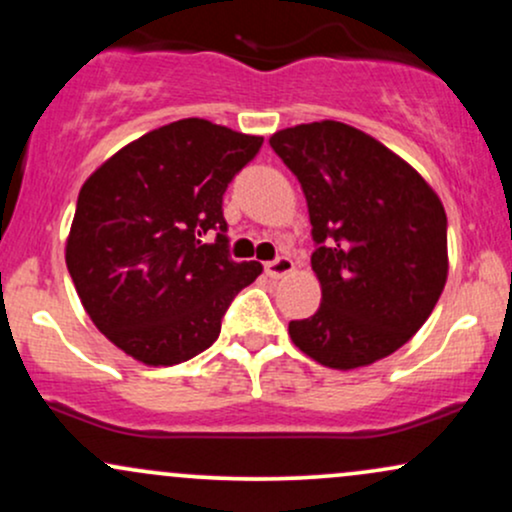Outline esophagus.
<instances>
[{
  "label": "esophagus",
  "mask_w": 512,
  "mask_h": 512,
  "mask_svg": "<svg viewBox=\"0 0 512 512\" xmlns=\"http://www.w3.org/2000/svg\"><path fill=\"white\" fill-rule=\"evenodd\" d=\"M264 272H267V276H272V279H281V276L293 272V260L291 257H276V260L264 264Z\"/></svg>",
  "instance_id": "34e87169"
}]
</instances>
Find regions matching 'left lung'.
Instances as JSON below:
<instances>
[{"mask_svg": "<svg viewBox=\"0 0 512 512\" xmlns=\"http://www.w3.org/2000/svg\"><path fill=\"white\" fill-rule=\"evenodd\" d=\"M301 182L322 303L291 320V342L334 370L370 366L421 330L448 281V219L433 187L395 151L337 120L274 132Z\"/></svg>", "mask_w": 512, "mask_h": 512, "instance_id": "left-lung-1", "label": "left lung"}]
</instances>
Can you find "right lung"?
I'll return each instance as SVG.
<instances>
[{
    "label": "right lung",
    "instance_id": "add662e5",
    "mask_svg": "<svg viewBox=\"0 0 512 512\" xmlns=\"http://www.w3.org/2000/svg\"><path fill=\"white\" fill-rule=\"evenodd\" d=\"M262 142L187 117L88 175L64 260L93 325L134 361L175 366L202 354L236 293L262 274L260 262L231 260L221 209Z\"/></svg>",
    "mask_w": 512,
    "mask_h": 512
}]
</instances>
